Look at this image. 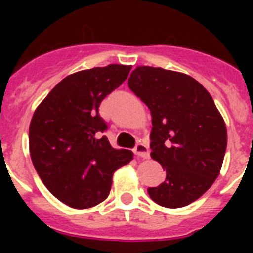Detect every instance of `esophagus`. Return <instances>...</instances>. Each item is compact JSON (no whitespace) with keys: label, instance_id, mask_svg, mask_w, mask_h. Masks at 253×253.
Wrapping results in <instances>:
<instances>
[{"label":"esophagus","instance_id":"esophagus-1","mask_svg":"<svg viewBox=\"0 0 253 253\" xmlns=\"http://www.w3.org/2000/svg\"><path fill=\"white\" fill-rule=\"evenodd\" d=\"M134 152L135 155H138L139 158H143V159H148L150 158V148L147 146L146 143L143 142H139L134 148Z\"/></svg>","mask_w":253,"mask_h":253}]
</instances>
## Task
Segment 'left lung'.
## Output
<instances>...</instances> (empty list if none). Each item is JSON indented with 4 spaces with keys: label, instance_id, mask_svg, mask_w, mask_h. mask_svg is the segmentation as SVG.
Segmentation results:
<instances>
[{
    "label": "left lung",
    "instance_id": "1",
    "mask_svg": "<svg viewBox=\"0 0 253 253\" xmlns=\"http://www.w3.org/2000/svg\"><path fill=\"white\" fill-rule=\"evenodd\" d=\"M128 86L151 110V156L167 172L148 194L164 208L192 204L215 181L227 147L214 99L193 77L154 67L135 68Z\"/></svg>",
    "mask_w": 253,
    "mask_h": 253
}]
</instances>
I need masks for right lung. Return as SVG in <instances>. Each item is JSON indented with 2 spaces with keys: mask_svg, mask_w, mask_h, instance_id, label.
Returning <instances> with one entry per match:
<instances>
[{
  "mask_svg": "<svg viewBox=\"0 0 253 253\" xmlns=\"http://www.w3.org/2000/svg\"><path fill=\"white\" fill-rule=\"evenodd\" d=\"M130 65L110 64L73 73L38 106L30 123V155L43 184L71 208L86 209L110 193L113 173L132 160L114 150L98 113L102 99L127 79Z\"/></svg>",
  "mask_w": 253,
  "mask_h": 253,
  "instance_id": "obj_1",
  "label": "right lung"
}]
</instances>
